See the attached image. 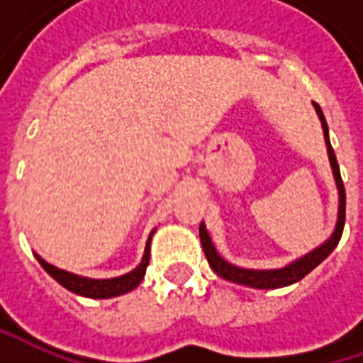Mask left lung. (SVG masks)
Listing matches in <instances>:
<instances>
[{"mask_svg":"<svg viewBox=\"0 0 363 363\" xmlns=\"http://www.w3.org/2000/svg\"><path fill=\"white\" fill-rule=\"evenodd\" d=\"M315 113L321 121V129H323V137H325V145H328V155H329V165H331V172H333V179H335V186H337V194H340V206H337V222H335V228L331 232L328 240L323 244H319L317 248H313L311 252L303 255V257L295 258L293 262H289L281 269H242V267H236L228 262L224 257H220L216 250V246L212 242L210 234L206 230V224H200V240H202L203 255L208 258L212 271L216 272L218 277L236 283V285L252 286V289H281V286H289L293 283L301 281L303 277H307L309 272L313 271L317 264H321L325 258L333 252V248L337 246L340 238H342L343 224H345V188H343L342 175H340V165L335 160V153H333V147L329 143V129L325 117H323V111L319 108L317 103H313Z\"/></svg>","mask_w":363,"mask_h":363,"instance_id":"obj_1","label":"left lung"}]
</instances>
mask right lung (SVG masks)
I'll use <instances>...</instances> for the list:
<instances>
[{
	"label": "right lung",
	"instance_id": "right-lung-1",
	"mask_svg": "<svg viewBox=\"0 0 363 363\" xmlns=\"http://www.w3.org/2000/svg\"><path fill=\"white\" fill-rule=\"evenodd\" d=\"M153 232L149 234V240L145 244V252H143V258L141 262L133 269V271L125 272L121 277H113V279H91V277H80V274H74V272L62 271L54 264L46 262L40 255H35L38 262L44 267V271L48 272L50 277L54 281H58L64 289L77 293V295H82V297H91V299H111V297H119V295H125L133 291L135 286L139 285L145 277V269L149 264V252H151V236Z\"/></svg>",
	"mask_w": 363,
	"mask_h": 363
}]
</instances>
